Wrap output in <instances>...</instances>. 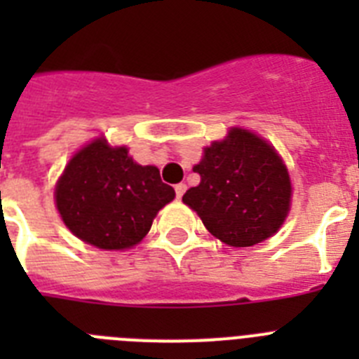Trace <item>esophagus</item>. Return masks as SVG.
Returning <instances> with one entry per match:
<instances>
[{
    "label": "esophagus",
    "instance_id": "esophagus-1",
    "mask_svg": "<svg viewBox=\"0 0 359 359\" xmlns=\"http://www.w3.org/2000/svg\"><path fill=\"white\" fill-rule=\"evenodd\" d=\"M174 190H176V198H177V199H182L183 194H185L187 185H185V183H177V185L174 187Z\"/></svg>",
    "mask_w": 359,
    "mask_h": 359
}]
</instances>
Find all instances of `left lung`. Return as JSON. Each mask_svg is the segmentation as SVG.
Listing matches in <instances>:
<instances>
[{"label": "left lung", "mask_w": 359, "mask_h": 359, "mask_svg": "<svg viewBox=\"0 0 359 359\" xmlns=\"http://www.w3.org/2000/svg\"><path fill=\"white\" fill-rule=\"evenodd\" d=\"M201 182L183 196L219 241L244 248L280 228L290 210L291 182L273 147L246 129H231L205 149L194 167Z\"/></svg>", "instance_id": "obj_1"}]
</instances>
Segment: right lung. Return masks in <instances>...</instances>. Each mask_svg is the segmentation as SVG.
I'll return each mask as SVG.
<instances>
[{
	"label": "right lung",
	"instance_id": "obj_1",
	"mask_svg": "<svg viewBox=\"0 0 359 359\" xmlns=\"http://www.w3.org/2000/svg\"><path fill=\"white\" fill-rule=\"evenodd\" d=\"M152 165L135 163L126 147L95 140L66 165L55 189L57 210L84 243L102 250H126L151 230L158 210L174 199Z\"/></svg>",
	"mask_w": 359,
	"mask_h": 359
}]
</instances>
